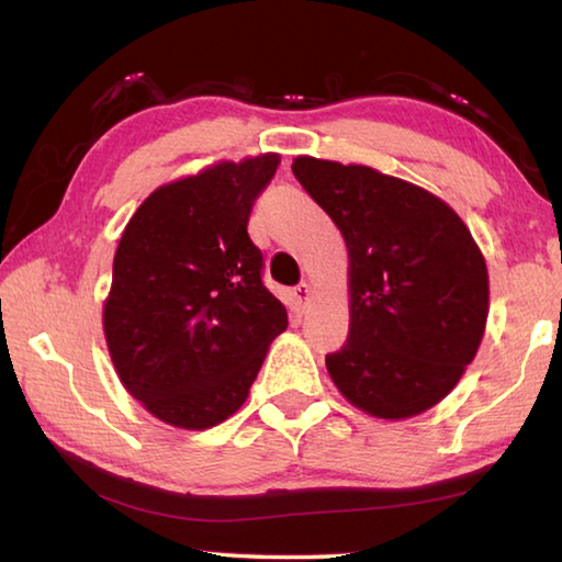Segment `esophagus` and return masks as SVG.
I'll return each instance as SVG.
<instances>
[{
  "label": "esophagus",
  "instance_id": "1",
  "mask_svg": "<svg viewBox=\"0 0 562 562\" xmlns=\"http://www.w3.org/2000/svg\"><path fill=\"white\" fill-rule=\"evenodd\" d=\"M294 300H297V307L304 312L310 307V300H312V288L307 282H300L297 288H294Z\"/></svg>",
  "mask_w": 562,
  "mask_h": 562
}]
</instances>
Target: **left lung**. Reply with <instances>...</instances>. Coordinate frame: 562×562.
<instances>
[{"instance_id": "8db88e82", "label": "left lung", "mask_w": 562, "mask_h": 562, "mask_svg": "<svg viewBox=\"0 0 562 562\" xmlns=\"http://www.w3.org/2000/svg\"><path fill=\"white\" fill-rule=\"evenodd\" d=\"M292 171L349 250V339L326 371L383 420L430 411L474 361L488 316L484 255L435 193L363 165L297 157Z\"/></svg>"}]
</instances>
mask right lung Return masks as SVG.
Wrapping results in <instances>:
<instances>
[{"mask_svg":"<svg viewBox=\"0 0 562 562\" xmlns=\"http://www.w3.org/2000/svg\"><path fill=\"white\" fill-rule=\"evenodd\" d=\"M278 165L268 151L165 183L122 231L105 341L122 385L161 423L209 430L231 417L288 326L248 236Z\"/></svg>","mask_w":562,"mask_h":562,"instance_id":"add662e5","label":"right lung"}]
</instances>
